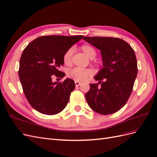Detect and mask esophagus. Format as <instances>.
I'll return each mask as SVG.
<instances>
[{
	"instance_id": "esophagus-1",
	"label": "esophagus",
	"mask_w": 157,
	"mask_h": 157,
	"mask_svg": "<svg viewBox=\"0 0 157 157\" xmlns=\"http://www.w3.org/2000/svg\"><path fill=\"white\" fill-rule=\"evenodd\" d=\"M75 86H78L80 84V82H78V81H75Z\"/></svg>"
}]
</instances>
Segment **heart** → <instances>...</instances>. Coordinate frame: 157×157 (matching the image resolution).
<instances>
[{
  "label": "heart",
  "instance_id": "1",
  "mask_svg": "<svg viewBox=\"0 0 157 157\" xmlns=\"http://www.w3.org/2000/svg\"><path fill=\"white\" fill-rule=\"evenodd\" d=\"M82 51L90 59H94L96 56V50L93 46L89 44H83L80 47ZM73 49L69 48L65 52L63 56V61L65 65H70L72 62V56ZM92 74L90 69H84L79 67H76L70 70L68 72V77L73 79L75 81L81 82L88 78Z\"/></svg>",
  "mask_w": 157,
  "mask_h": 157
}]
</instances>
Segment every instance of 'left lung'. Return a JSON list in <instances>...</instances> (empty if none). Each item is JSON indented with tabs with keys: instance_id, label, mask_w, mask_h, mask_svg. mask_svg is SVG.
<instances>
[{
	"instance_id": "8db88e82",
	"label": "left lung",
	"mask_w": 157,
	"mask_h": 157,
	"mask_svg": "<svg viewBox=\"0 0 157 157\" xmlns=\"http://www.w3.org/2000/svg\"><path fill=\"white\" fill-rule=\"evenodd\" d=\"M83 40L101 50L103 65L94 77L99 82L90 84L85 95L88 105L101 115L115 113L125 105L132 92L137 74L134 50L118 38L84 36Z\"/></svg>"
}]
</instances>
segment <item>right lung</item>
<instances>
[{"label": "right lung", "mask_w": 157, "mask_h": 157, "mask_svg": "<svg viewBox=\"0 0 157 157\" xmlns=\"http://www.w3.org/2000/svg\"><path fill=\"white\" fill-rule=\"evenodd\" d=\"M83 35H48L36 38L23 50L18 74L23 92L30 105L42 114L53 115L62 111L75 88L74 80L52 82L62 78L65 52Z\"/></svg>", "instance_id": "right-lung-1"}]
</instances>
